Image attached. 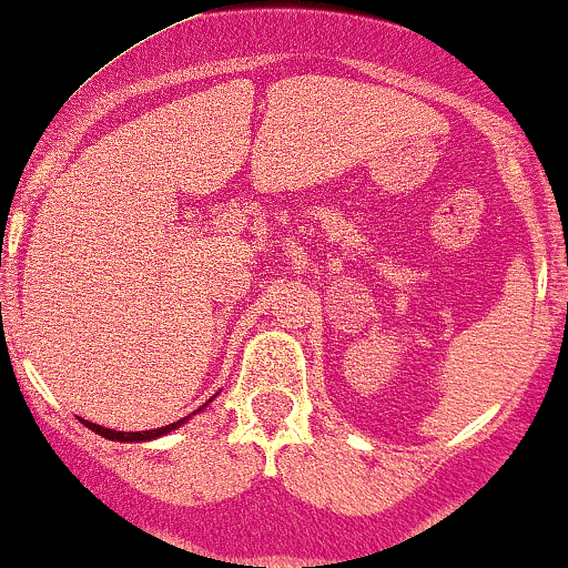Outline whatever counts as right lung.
<instances>
[{
    "label": "right lung",
    "instance_id": "obj_1",
    "mask_svg": "<svg viewBox=\"0 0 568 568\" xmlns=\"http://www.w3.org/2000/svg\"><path fill=\"white\" fill-rule=\"evenodd\" d=\"M197 412H200V408H197ZM192 414H194V412H192ZM192 414H189V417H192ZM189 417H184V419H179V423H170V425H164V428H154V430H135V433H126V430H111V428H102V425H97V423H87V419H83V425H87V428H89V430L100 433V436L111 438V442H151V438H160V436H164V433H170V430L181 428V425H184Z\"/></svg>",
    "mask_w": 568,
    "mask_h": 568
}]
</instances>
